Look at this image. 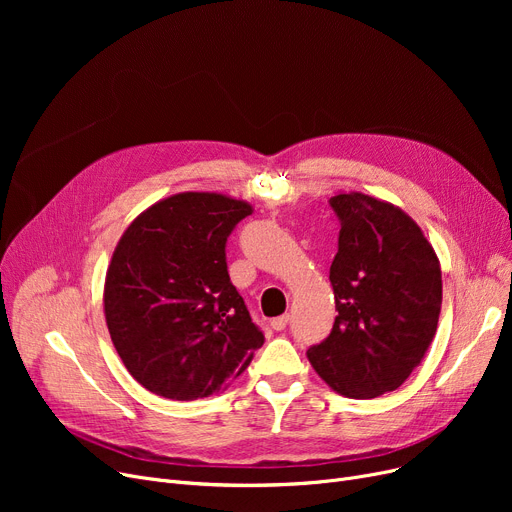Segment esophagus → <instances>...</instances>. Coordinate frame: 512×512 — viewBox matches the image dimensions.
<instances>
[{
    "label": "esophagus",
    "mask_w": 512,
    "mask_h": 512,
    "mask_svg": "<svg viewBox=\"0 0 512 512\" xmlns=\"http://www.w3.org/2000/svg\"><path fill=\"white\" fill-rule=\"evenodd\" d=\"M286 324H288V315H280V317L272 319V328H274L276 332H282V330L286 328Z\"/></svg>",
    "instance_id": "esophagus-1"
}]
</instances>
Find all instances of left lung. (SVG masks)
<instances>
[{"label": "left lung", "mask_w": 512, "mask_h": 512, "mask_svg": "<svg viewBox=\"0 0 512 512\" xmlns=\"http://www.w3.org/2000/svg\"><path fill=\"white\" fill-rule=\"evenodd\" d=\"M338 253L330 265L336 321L307 351L334 392L375 398L396 390L438 330L440 259L409 213L365 193H336Z\"/></svg>", "instance_id": "left-lung-1"}]
</instances>
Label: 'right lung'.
<instances>
[{"mask_svg":"<svg viewBox=\"0 0 512 512\" xmlns=\"http://www.w3.org/2000/svg\"><path fill=\"white\" fill-rule=\"evenodd\" d=\"M253 205L186 191L141 211L120 236L103 313L128 373L170 400L218 394L263 344L230 282L226 240Z\"/></svg>","mask_w":512,"mask_h":512,"instance_id":"obj_1","label":"right lung"}]
</instances>
